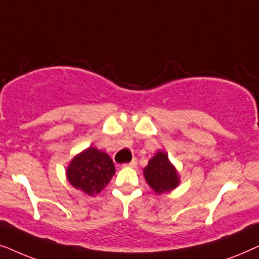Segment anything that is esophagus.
Returning a JSON list of instances; mask_svg holds the SVG:
<instances>
[{"label":"esophagus","instance_id":"esophagus-1","mask_svg":"<svg viewBox=\"0 0 259 259\" xmlns=\"http://www.w3.org/2000/svg\"><path fill=\"white\" fill-rule=\"evenodd\" d=\"M137 164H138V161L136 160V159H133V160L131 161V162H127V164H123V166H128V167H136Z\"/></svg>","mask_w":259,"mask_h":259}]
</instances>
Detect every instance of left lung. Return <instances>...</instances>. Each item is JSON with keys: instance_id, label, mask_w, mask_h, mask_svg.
<instances>
[{"instance_id": "obj_1", "label": "left lung", "mask_w": 259, "mask_h": 259, "mask_svg": "<svg viewBox=\"0 0 259 259\" xmlns=\"http://www.w3.org/2000/svg\"><path fill=\"white\" fill-rule=\"evenodd\" d=\"M144 177L152 190L158 194L169 192L179 185L180 179L175 166L165 152L159 151L144 168Z\"/></svg>"}]
</instances>
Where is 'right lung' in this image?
Returning a JSON list of instances; mask_svg holds the SVG:
<instances>
[{
  "label": "right lung",
  "instance_id": "1",
  "mask_svg": "<svg viewBox=\"0 0 259 259\" xmlns=\"http://www.w3.org/2000/svg\"><path fill=\"white\" fill-rule=\"evenodd\" d=\"M66 175L72 186L88 196H94L111 182L115 175V167L107 153L88 147L72 159Z\"/></svg>",
  "mask_w": 259,
  "mask_h": 259
}]
</instances>
